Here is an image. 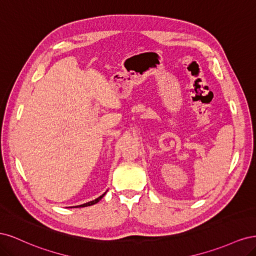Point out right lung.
<instances>
[{
  "instance_id": "right-lung-1",
  "label": "right lung",
  "mask_w": 256,
  "mask_h": 256,
  "mask_svg": "<svg viewBox=\"0 0 256 256\" xmlns=\"http://www.w3.org/2000/svg\"><path fill=\"white\" fill-rule=\"evenodd\" d=\"M104 194L106 193H104L102 196H100L99 198H97L96 200H90V202H88V203H85V204H82V205H79V206H76V207H86V206H90V205H94V204H96V203H98L100 200H102L104 196Z\"/></svg>"
}]
</instances>
